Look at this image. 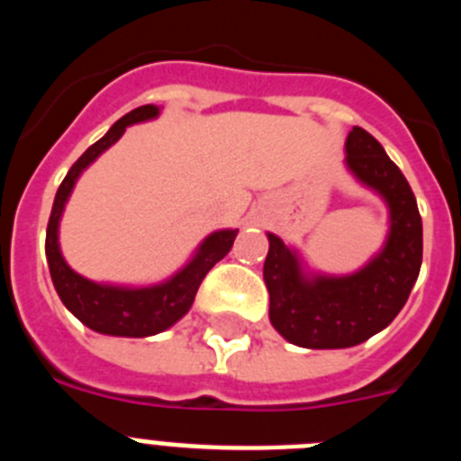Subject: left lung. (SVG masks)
I'll list each match as a JSON object with an SVG mask.
<instances>
[{
  "label": "left lung",
  "instance_id": "obj_1",
  "mask_svg": "<svg viewBox=\"0 0 461 461\" xmlns=\"http://www.w3.org/2000/svg\"><path fill=\"white\" fill-rule=\"evenodd\" d=\"M346 166L390 207V235L381 254L348 276H309L276 235L267 233L266 286L270 321L284 339L304 348H348L367 341L402 312L420 275L422 219L402 170L360 126L346 138Z\"/></svg>",
  "mask_w": 461,
  "mask_h": 461
}]
</instances>
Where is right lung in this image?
Segmentation results:
<instances>
[{"label":"right lung","instance_id":"obj_1","mask_svg":"<svg viewBox=\"0 0 461 461\" xmlns=\"http://www.w3.org/2000/svg\"><path fill=\"white\" fill-rule=\"evenodd\" d=\"M158 115L157 105H140V108L126 113L122 120L113 124L108 133L101 140H96L83 157L71 166L64 182L59 185L52 203L50 219H48L46 233V256L48 267H50L52 284H55L57 295L62 297L64 307L87 328L101 335L113 337H149L157 332H164L173 323L185 316L194 304V297L198 293L201 281L205 279L207 272L217 266L219 260L230 251L238 230H219L205 238L201 249L195 251L189 266L180 270L173 279L158 284V286L148 288H122V286H105V284H94L85 279L78 272H73L67 266L57 242V228L62 219L64 205L71 195L73 185L80 177L85 168L99 157L104 149H108L113 142L120 140L126 126L136 122L152 120Z\"/></svg>","mask_w":461,"mask_h":461}]
</instances>
